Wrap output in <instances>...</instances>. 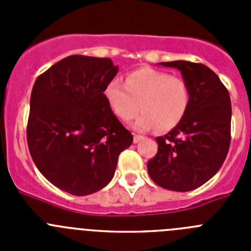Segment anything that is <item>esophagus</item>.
Returning <instances> with one entry per match:
<instances>
[{
    "label": "esophagus",
    "mask_w": 251,
    "mask_h": 251,
    "mask_svg": "<svg viewBox=\"0 0 251 251\" xmlns=\"http://www.w3.org/2000/svg\"><path fill=\"white\" fill-rule=\"evenodd\" d=\"M142 139H143V137L138 136V134H134V137H133V142H134V143H138V142H141Z\"/></svg>",
    "instance_id": "1"
}]
</instances>
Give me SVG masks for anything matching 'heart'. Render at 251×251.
<instances>
[{
	"mask_svg": "<svg viewBox=\"0 0 251 251\" xmlns=\"http://www.w3.org/2000/svg\"><path fill=\"white\" fill-rule=\"evenodd\" d=\"M104 97L114 114L124 122L134 118L141 106L142 114L134 123L137 130L157 127L167 132L185 118L191 93L183 77L141 68L128 74L126 84L112 79L104 89Z\"/></svg>",
	"mask_w": 251,
	"mask_h": 251,
	"instance_id": "heart-1",
	"label": "heart"
}]
</instances>
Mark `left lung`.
<instances>
[{
	"label": "left lung",
	"mask_w": 251,
	"mask_h": 251,
	"mask_svg": "<svg viewBox=\"0 0 251 251\" xmlns=\"http://www.w3.org/2000/svg\"><path fill=\"white\" fill-rule=\"evenodd\" d=\"M178 69L191 93L182 122L157 137L158 151L147 163L153 182L178 192L200 187L220 170L231 141L230 95L211 69L191 61H168Z\"/></svg>",
	"instance_id": "8db88e82"
}]
</instances>
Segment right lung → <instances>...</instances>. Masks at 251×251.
Returning <instances> with one entry per match:
<instances>
[{
  "label": "right lung",
  "instance_id": "obj_1",
  "mask_svg": "<svg viewBox=\"0 0 251 251\" xmlns=\"http://www.w3.org/2000/svg\"><path fill=\"white\" fill-rule=\"evenodd\" d=\"M117 73L108 57L70 55L39 75L31 92V157L46 179L75 196L108 185L119 154L132 145V133L104 97Z\"/></svg>",
  "mask_w": 251,
  "mask_h": 251
}]
</instances>
